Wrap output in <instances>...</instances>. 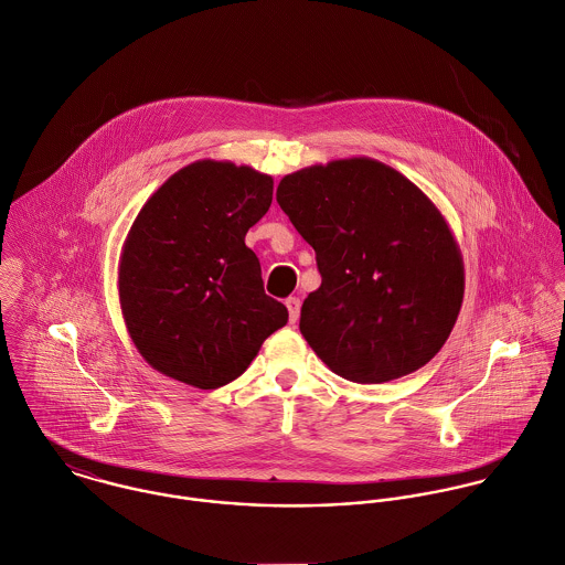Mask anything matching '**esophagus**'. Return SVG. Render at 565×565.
I'll list each match as a JSON object with an SVG mask.
<instances>
[{
    "label": "esophagus",
    "instance_id": "obj_1",
    "mask_svg": "<svg viewBox=\"0 0 565 565\" xmlns=\"http://www.w3.org/2000/svg\"><path fill=\"white\" fill-rule=\"evenodd\" d=\"M286 308H288V315H290V323H297L299 321V312H301V301L297 297H288L286 299Z\"/></svg>",
    "mask_w": 565,
    "mask_h": 565
}]
</instances>
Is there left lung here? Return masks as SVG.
Returning a JSON list of instances; mask_svg holds the SVG:
<instances>
[{
	"instance_id": "8db88e82",
	"label": "left lung",
	"mask_w": 565,
	"mask_h": 565,
	"mask_svg": "<svg viewBox=\"0 0 565 565\" xmlns=\"http://www.w3.org/2000/svg\"><path fill=\"white\" fill-rule=\"evenodd\" d=\"M277 203L317 253L321 286L299 330L337 375L382 384L439 353L465 270L450 226L415 183L351 157L286 174Z\"/></svg>"
}]
</instances>
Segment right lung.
I'll use <instances>...</instances> for the list:
<instances>
[{"label":"right lung","instance_id":"1","mask_svg":"<svg viewBox=\"0 0 565 565\" xmlns=\"http://www.w3.org/2000/svg\"><path fill=\"white\" fill-rule=\"evenodd\" d=\"M270 203L273 177L212 159L181 168L146 201L126 235L117 286L126 330L152 369L218 388L288 323L244 244Z\"/></svg>","mask_w":565,"mask_h":565}]
</instances>
